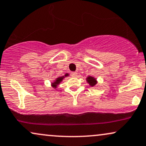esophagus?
I'll list each match as a JSON object with an SVG mask.
<instances>
[{
	"label": "esophagus",
	"instance_id": "esophagus-1",
	"mask_svg": "<svg viewBox=\"0 0 146 146\" xmlns=\"http://www.w3.org/2000/svg\"><path fill=\"white\" fill-rule=\"evenodd\" d=\"M71 75H72V76H73V77H76L78 74L76 72H73L71 73Z\"/></svg>",
	"mask_w": 146,
	"mask_h": 146
}]
</instances>
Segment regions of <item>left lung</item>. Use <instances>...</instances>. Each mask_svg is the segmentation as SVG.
<instances>
[{
    "label": "left lung",
    "instance_id": "1",
    "mask_svg": "<svg viewBox=\"0 0 146 146\" xmlns=\"http://www.w3.org/2000/svg\"><path fill=\"white\" fill-rule=\"evenodd\" d=\"M86 81L89 84L90 86H95L96 83H97V81H96V78H94L92 76H88L86 78Z\"/></svg>",
    "mask_w": 146,
    "mask_h": 146
}]
</instances>
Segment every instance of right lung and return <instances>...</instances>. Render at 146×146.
<instances>
[{
    "label": "right lung",
    "mask_w": 146,
    "mask_h": 146,
    "mask_svg": "<svg viewBox=\"0 0 146 146\" xmlns=\"http://www.w3.org/2000/svg\"><path fill=\"white\" fill-rule=\"evenodd\" d=\"M69 76L68 74L66 73L65 75L63 76H60V77L57 78L56 79V80H55L54 81V82H52V86L53 87V88H57V86H58V85L60 84V82H62V80H63V79L64 78H65V77H67V76Z\"/></svg>",
    "instance_id": "add662e5"
}]
</instances>
